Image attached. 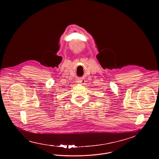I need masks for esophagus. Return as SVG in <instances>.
I'll return each mask as SVG.
<instances>
[{
    "label": "esophagus",
    "mask_w": 159,
    "mask_h": 159,
    "mask_svg": "<svg viewBox=\"0 0 159 159\" xmlns=\"http://www.w3.org/2000/svg\"><path fill=\"white\" fill-rule=\"evenodd\" d=\"M78 81H79V83H81L82 84H84V83L86 82V81H85L84 79H80V80H78Z\"/></svg>",
    "instance_id": "esophagus-1"
}]
</instances>
